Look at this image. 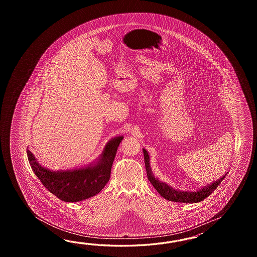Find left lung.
<instances>
[{"mask_svg":"<svg viewBox=\"0 0 257 257\" xmlns=\"http://www.w3.org/2000/svg\"><path fill=\"white\" fill-rule=\"evenodd\" d=\"M144 154V163L147 171V176L149 181L152 183L154 188L157 190L159 194L164 197L165 199L169 201L179 203H197L204 200L206 197H208L212 192L219 186V184L222 182L227 173L221 176L218 180L214 181L211 184H208L207 186H202L197 191H183L179 189H175L174 187L169 186L168 184L159 180L157 177L153 175V171L150 164V155L145 149H142Z\"/></svg>","mask_w":257,"mask_h":257,"instance_id":"8db88e82","label":"left lung"}]
</instances>
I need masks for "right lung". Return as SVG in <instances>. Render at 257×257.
<instances>
[{
	"mask_svg": "<svg viewBox=\"0 0 257 257\" xmlns=\"http://www.w3.org/2000/svg\"><path fill=\"white\" fill-rule=\"evenodd\" d=\"M123 136L111 139L101 155L84 167L51 171L39 164L28 149V161L43 186L64 202H78L97 195L109 181L112 164Z\"/></svg>",
	"mask_w": 257,
	"mask_h": 257,
	"instance_id": "add662e5",
	"label": "right lung"
}]
</instances>
